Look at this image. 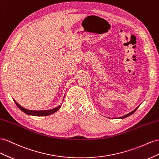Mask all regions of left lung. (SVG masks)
I'll return each instance as SVG.
<instances>
[{
	"instance_id": "8db88e82",
	"label": "left lung",
	"mask_w": 159,
	"mask_h": 159,
	"mask_svg": "<svg viewBox=\"0 0 159 159\" xmlns=\"http://www.w3.org/2000/svg\"><path fill=\"white\" fill-rule=\"evenodd\" d=\"M139 107H139H137V108H135V109L134 110V111H133L132 112H130V113H129V114H127V115H125V116H121V117H119V119H125V118H126V117H127V116H130V115H132V114H133V113L136 111H137V108Z\"/></svg>"
}]
</instances>
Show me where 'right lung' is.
<instances>
[{
	"instance_id": "right-lung-1",
	"label": "right lung",
	"mask_w": 159,
	"mask_h": 159,
	"mask_svg": "<svg viewBox=\"0 0 159 159\" xmlns=\"http://www.w3.org/2000/svg\"><path fill=\"white\" fill-rule=\"evenodd\" d=\"M14 101L15 102V104L16 105V106L19 107L20 109L24 112L26 114L29 115H33V116H48L50 115H52L53 113H54L55 112H57L59 108H61V106H58L56 108H53V109L51 110H47V111H30V110H28L26 109V108H23L22 107H21L20 105H19L15 100Z\"/></svg>"
}]
</instances>
